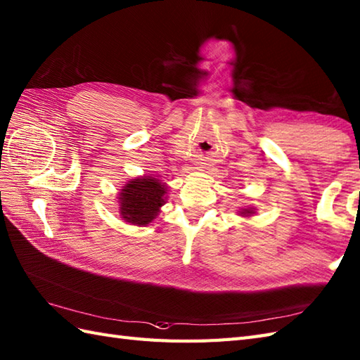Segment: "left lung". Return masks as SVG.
<instances>
[{"label":"left lung","instance_id":"obj_1","mask_svg":"<svg viewBox=\"0 0 360 360\" xmlns=\"http://www.w3.org/2000/svg\"><path fill=\"white\" fill-rule=\"evenodd\" d=\"M243 214H252V209H244Z\"/></svg>","mask_w":360,"mask_h":360}]
</instances>
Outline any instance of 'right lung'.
Returning <instances> with one entry per match:
<instances>
[{
	"instance_id": "right-lung-1",
	"label": "right lung",
	"mask_w": 360,
	"mask_h": 360,
	"mask_svg": "<svg viewBox=\"0 0 360 360\" xmlns=\"http://www.w3.org/2000/svg\"><path fill=\"white\" fill-rule=\"evenodd\" d=\"M166 188L153 177L128 181L119 197L120 214L128 223L137 226L151 223L165 203Z\"/></svg>"
}]
</instances>
